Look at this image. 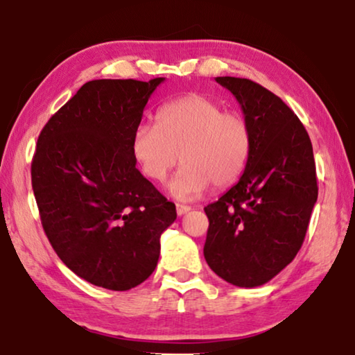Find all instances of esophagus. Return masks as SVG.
Segmentation results:
<instances>
[{
    "label": "esophagus",
    "instance_id": "34e87169",
    "mask_svg": "<svg viewBox=\"0 0 355 355\" xmlns=\"http://www.w3.org/2000/svg\"><path fill=\"white\" fill-rule=\"evenodd\" d=\"M191 209V207H188V205H180V203H177V214L178 216H183V214H186Z\"/></svg>",
    "mask_w": 355,
    "mask_h": 355
}]
</instances>
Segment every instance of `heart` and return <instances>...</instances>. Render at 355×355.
Instances as JSON below:
<instances>
[{
    "label": "heart",
    "instance_id": "b5f03b06",
    "mask_svg": "<svg viewBox=\"0 0 355 355\" xmlns=\"http://www.w3.org/2000/svg\"><path fill=\"white\" fill-rule=\"evenodd\" d=\"M250 147L248 120L199 94L166 103L156 125L142 123L133 135L135 158L153 182H164L180 159L184 163L169 183V192L180 200L197 199L211 183L224 188L236 182Z\"/></svg>",
    "mask_w": 355,
    "mask_h": 355
}]
</instances>
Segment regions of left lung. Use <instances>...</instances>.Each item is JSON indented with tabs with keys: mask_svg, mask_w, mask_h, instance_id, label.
Returning <instances> with one entry per match:
<instances>
[{
	"mask_svg": "<svg viewBox=\"0 0 355 355\" xmlns=\"http://www.w3.org/2000/svg\"><path fill=\"white\" fill-rule=\"evenodd\" d=\"M241 105L252 133L239 182L205 207L203 255L228 284L254 288L288 266L304 243L318 199L307 130L282 98L245 78L218 76Z\"/></svg>",
	"mask_w": 355,
	"mask_h": 355,
	"instance_id": "8db88e82",
	"label": "left lung"
}]
</instances>
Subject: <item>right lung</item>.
<instances>
[{
    "label": "right lung",
    "instance_id": "right-lung-1",
    "mask_svg": "<svg viewBox=\"0 0 355 355\" xmlns=\"http://www.w3.org/2000/svg\"><path fill=\"white\" fill-rule=\"evenodd\" d=\"M164 78L94 80L48 120L31 164L42 227L81 279L127 291L155 271L175 205L136 169L133 135Z\"/></svg>",
    "mask_w": 355,
    "mask_h": 355
}]
</instances>
